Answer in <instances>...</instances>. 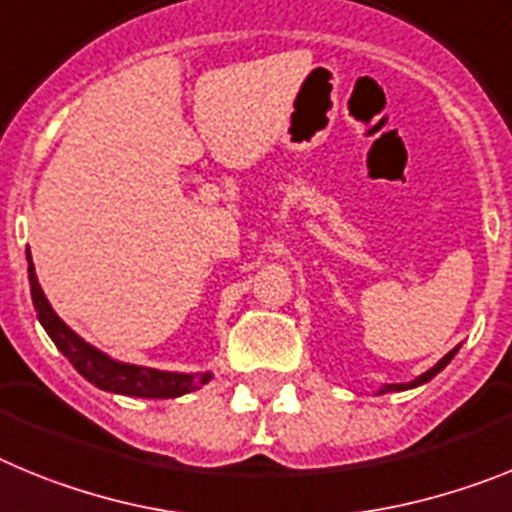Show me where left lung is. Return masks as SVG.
Wrapping results in <instances>:
<instances>
[{
	"mask_svg": "<svg viewBox=\"0 0 512 512\" xmlns=\"http://www.w3.org/2000/svg\"><path fill=\"white\" fill-rule=\"evenodd\" d=\"M456 350H459V348H453L451 353H448V355H443L441 361L435 363V366L430 368V371H425V373H422V376H417V379H415V381H410V384H389V386H384V389H381L379 394H386V391H402V389H412V386H420V384H425V381H430V379H433L435 373H441L443 368H446L448 363H451V358H453V355H456Z\"/></svg>",
	"mask_w": 512,
	"mask_h": 512,
	"instance_id": "8db88e82",
	"label": "left lung"
}]
</instances>
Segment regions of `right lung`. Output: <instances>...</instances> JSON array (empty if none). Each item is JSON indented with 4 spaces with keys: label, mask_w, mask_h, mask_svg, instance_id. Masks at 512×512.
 I'll return each mask as SVG.
<instances>
[{
    "label": "right lung",
    "mask_w": 512,
    "mask_h": 512,
    "mask_svg": "<svg viewBox=\"0 0 512 512\" xmlns=\"http://www.w3.org/2000/svg\"><path fill=\"white\" fill-rule=\"evenodd\" d=\"M28 278H30V296L38 311V319L46 327L48 337L56 342V348L69 358V363L82 373L84 379L95 384L97 389L113 391V394H126V397H144V399H172L182 397L188 391L201 389L211 381V373H170L157 371V368H141L131 363H121L92 348L90 342H84L74 330H69L59 319V314L51 309L46 293L41 291V283L35 278L33 257L28 252Z\"/></svg>",
    "instance_id": "right-lung-1"
}]
</instances>
